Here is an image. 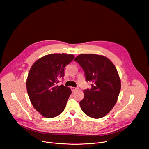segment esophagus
Returning <instances> with one entry per match:
<instances>
[{
    "label": "esophagus",
    "instance_id": "1",
    "mask_svg": "<svg viewBox=\"0 0 149 149\" xmlns=\"http://www.w3.org/2000/svg\"><path fill=\"white\" fill-rule=\"evenodd\" d=\"M71 91H72V92H74L77 89V88H75V87H71Z\"/></svg>",
    "mask_w": 149,
    "mask_h": 149
}]
</instances>
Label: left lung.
<instances>
[{
	"label": "left lung",
	"mask_w": 149,
	"mask_h": 149,
	"mask_svg": "<svg viewBox=\"0 0 149 149\" xmlns=\"http://www.w3.org/2000/svg\"><path fill=\"white\" fill-rule=\"evenodd\" d=\"M85 72L91 89L84 91V98L79 102L82 111L93 118L107 115L117 103L121 81L114 64L106 57L81 54L75 59Z\"/></svg>",
	"instance_id": "1"
}]
</instances>
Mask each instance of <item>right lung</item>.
Here are the masks:
<instances>
[{"label": "right lung", "mask_w": 149, "mask_h": 149, "mask_svg": "<svg viewBox=\"0 0 149 149\" xmlns=\"http://www.w3.org/2000/svg\"><path fill=\"white\" fill-rule=\"evenodd\" d=\"M74 56L54 53L45 56L32 65L26 79V90L33 107L48 118L60 115L71 94L70 88L57 85L63 79L64 68Z\"/></svg>", "instance_id": "1"}]
</instances>
